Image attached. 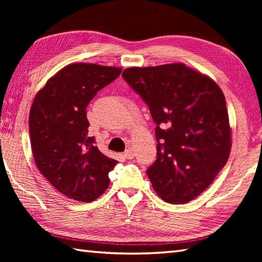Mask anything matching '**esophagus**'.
I'll use <instances>...</instances> for the list:
<instances>
[{
  "label": "esophagus",
  "instance_id": "obj_1",
  "mask_svg": "<svg viewBox=\"0 0 262 262\" xmlns=\"http://www.w3.org/2000/svg\"><path fill=\"white\" fill-rule=\"evenodd\" d=\"M134 152H133V149L132 148H128V149H126V151L124 152V157L126 158V159H128V160H132L133 158H134Z\"/></svg>",
  "mask_w": 262,
  "mask_h": 262
}]
</instances>
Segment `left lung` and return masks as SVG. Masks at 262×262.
Here are the masks:
<instances>
[{
  "mask_svg": "<svg viewBox=\"0 0 262 262\" xmlns=\"http://www.w3.org/2000/svg\"><path fill=\"white\" fill-rule=\"evenodd\" d=\"M122 77L148 105L158 141L146 173L171 204L199 196L225 165L232 142L226 101L209 76L182 63L129 68Z\"/></svg>",
  "mask_w": 262,
  "mask_h": 262,
  "instance_id": "obj_1",
  "label": "left lung"
}]
</instances>
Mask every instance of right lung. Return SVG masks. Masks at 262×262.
<instances>
[{
	"label": "right lung",
	"instance_id": "obj_1",
	"mask_svg": "<svg viewBox=\"0 0 262 262\" xmlns=\"http://www.w3.org/2000/svg\"><path fill=\"white\" fill-rule=\"evenodd\" d=\"M121 69L88 63L65 66L33 99L29 114L32 155L41 174L66 197L90 203L109 186L118 163L89 135L86 107Z\"/></svg>",
	"mask_w": 262,
	"mask_h": 262
}]
</instances>
